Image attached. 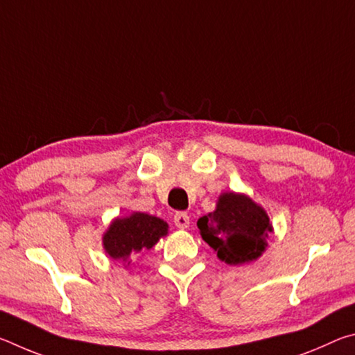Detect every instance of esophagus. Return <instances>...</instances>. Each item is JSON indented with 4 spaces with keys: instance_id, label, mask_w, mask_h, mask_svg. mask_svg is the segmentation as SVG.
I'll return each instance as SVG.
<instances>
[{
    "instance_id": "esophagus-1",
    "label": "esophagus",
    "mask_w": 355,
    "mask_h": 355,
    "mask_svg": "<svg viewBox=\"0 0 355 355\" xmlns=\"http://www.w3.org/2000/svg\"><path fill=\"white\" fill-rule=\"evenodd\" d=\"M173 222H175V225L178 228H188L189 227V216L188 213L184 211H177L175 214H173Z\"/></svg>"
}]
</instances>
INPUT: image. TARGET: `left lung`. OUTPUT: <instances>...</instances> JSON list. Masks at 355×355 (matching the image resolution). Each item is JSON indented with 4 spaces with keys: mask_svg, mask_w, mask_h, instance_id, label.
<instances>
[{
    "mask_svg": "<svg viewBox=\"0 0 355 355\" xmlns=\"http://www.w3.org/2000/svg\"><path fill=\"white\" fill-rule=\"evenodd\" d=\"M203 241L227 264L257 260L266 249L268 233L272 232L263 207L244 194L224 192L213 213L197 220Z\"/></svg>",
    "mask_w": 355,
    "mask_h": 355,
    "instance_id": "1",
    "label": "left lung"
}]
</instances>
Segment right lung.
<instances>
[{"label":"right lung","instance_id":"1","mask_svg":"<svg viewBox=\"0 0 355 355\" xmlns=\"http://www.w3.org/2000/svg\"><path fill=\"white\" fill-rule=\"evenodd\" d=\"M167 222L146 213L117 218L103 235V248L112 260L127 261L133 254L152 249L167 235Z\"/></svg>","mask_w":355,"mask_h":355}]
</instances>
